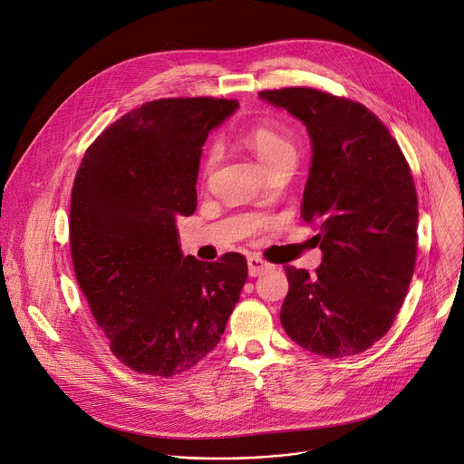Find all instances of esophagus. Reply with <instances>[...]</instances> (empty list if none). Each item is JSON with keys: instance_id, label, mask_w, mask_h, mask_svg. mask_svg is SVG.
<instances>
[{"instance_id": "obj_1", "label": "esophagus", "mask_w": 464, "mask_h": 464, "mask_svg": "<svg viewBox=\"0 0 464 464\" xmlns=\"http://www.w3.org/2000/svg\"><path fill=\"white\" fill-rule=\"evenodd\" d=\"M246 263H248V274L250 276H261L263 272H266V270H270L272 268V265L270 263H266L265 259H261L259 256H248L246 257Z\"/></svg>"}]
</instances>
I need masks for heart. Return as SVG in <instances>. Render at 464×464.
<instances>
[{
  "label": "heart",
  "instance_id": "obj_1",
  "mask_svg": "<svg viewBox=\"0 0 464 464\" xmlns=\"http://www.w3.org/2000/svg\"><path fill=\"white\" fill-rule=\"evenodd\" d=\"M246 146L257 155V159L263 162V166L270 171L276 166L287 164L295 160L296 148L295 142L285 128L274 122H259L252 126L245 135ZM219 146H212L207 153L203 171L205 175H210L219 160Z\"/></svg>",
  "mask_w": 464,
  "mask_h": 464
}]
</instances>
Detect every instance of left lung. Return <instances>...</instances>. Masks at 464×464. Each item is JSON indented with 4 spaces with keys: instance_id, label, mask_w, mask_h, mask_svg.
I'll return each instance as SVG.
<instances>
[{
    "instance_id": "obj_1",
    "label": "left lung",
    "mask_w": 464,
    "mask_h": 464,
    "mask_svg": "<svg viewBox=\"0 0 464 464\" xmlns=\"http://www.w3.org/2000/svg\"><path fill=\"white\" fill-rule=\"evenodd\" d=\"M259 97L309 131L302 218L320 230L324 254L314 276L285 266L282 325L314 354H358L390 331L411 284L419 223L411 169L388 128L358 102L313 87Z\"/></svg>"
}]
</instances>
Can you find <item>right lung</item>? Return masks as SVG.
Returning a JSON list of instances; mask_svg holds the SVG:
<instances>
[{"instance_id": "obj_1", "label": "right lung", "mask_w": 464, "mask_h": 464, "mask_svg": "<svg viewBox=\"0 0 464 464\" xmlns=\"http://www.w3.org/2000/svg\"><path fill=\"white\" fill-rule=\"evenodd\" d=\"M237 108L210 97L146 102L106 128L76 171V280L113 354L137 373L188 372L218 345L239 302L246 259L184 256L175 225L196 212L208 133Z\"/></svg>"}]
</instances>
